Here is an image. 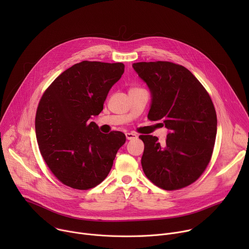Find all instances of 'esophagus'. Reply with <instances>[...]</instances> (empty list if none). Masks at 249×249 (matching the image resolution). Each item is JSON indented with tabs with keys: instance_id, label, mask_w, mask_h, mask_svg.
Returning <instances> with one entry per match:
<instances>
[{
	"instance_id": "1",
	"label": "esophagus",
	"mask_w": 249,
	"mask_h": 249,
	"mask_svg": "<svg viewBox=\"0 0 249 249\" xmlns=\"http://www.w3.org/2000/svg\"><path fill=\"white\" fill-rule=\"evenodd\" d=\"M125 135H126L127 140H133V139H136L138 137V135L136 133H132V132L131 133H126Z\"/></svg>"
}]
</instances>
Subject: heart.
<instances>
[{
    "label": "heart",
    "mask_w": 249,
    "mask_h": 249,
    "mask_svg": "<svg viewBox=\"0 0 249 249\" xmlns=\"http://www.w3.org/2000/svg\"><path fill=\"white\" fill-rule=\"evenodd\" d=\"M138 89V88H132V89Z\"/></svg>",
    "instance_id": "b5f03b06"
}]
</instances>
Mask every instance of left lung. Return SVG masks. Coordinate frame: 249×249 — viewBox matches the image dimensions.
<instances>
[{"label": "left lung", "mask_w": 249, "mask_h": 249, "mask_svg": "<svg viewBox=\"0 0 249 249\" xmlns=\"http://www.w3.org/2000/svg\"><path fill=\"white\" fill-rule=\"evenodd\" d=\"M152 92L148 114L170 130L164 146L158 137L140 135L142 167L158 187L172 191L195 182L208 166L217 135V114L210 94L185 67L167 61L133 64Z\"/></svg>", "instance_id": "8db88e82"}]
</instances>
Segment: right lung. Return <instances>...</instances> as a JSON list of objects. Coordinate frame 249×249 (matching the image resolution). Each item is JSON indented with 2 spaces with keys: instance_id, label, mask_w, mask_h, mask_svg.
Returning <instances> with one entry per match:
<instances>
[{
  "instance_id": "add662e5",
  "label": "right lung",
  "mask_w": 249,
  "mask_h": 249,
  "mask_svg": "<svg viewBox=\"0 0 249 249\" xmlns=\"http://www.w3.org/2000/svg\"><path fill=\"white\" fill-rule=\"evenodd\" d=\"M123 63L83 61L58 76L46 89L35 116L40 154L63 184L88 190L108 175L126 137L99 132L98 115L111 87L124 73Z\"/></svg>"
}]
</instances>
